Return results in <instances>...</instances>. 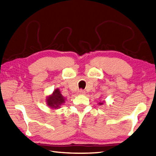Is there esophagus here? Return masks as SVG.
<instances>
[{
	"mask_svg": "<svg viewBox=\"0 0 156 156\" xmlns=\"http://www.w3.org/2000/svg\"><path fill=\"white\" fill-rule=\"evenodd\" d=\"M79 92L80 95H85L86 94V92L83 90H80Z\"/></svg>",
	"mask_w": 156,
	"mask_h": 156,
	"instance_id": "esophagus-1",
	"label": "esophagus"
}]
</instances>
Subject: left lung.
I'll return each mask as SVG.
<instances>
[{
	"mask_svg": "<svg viewBox=\"0 0 156 156\" xmlns=\"http://www.w3.org/2000/svg\"><path fill=\"white\" fill-rule=\"evenodd\" d=\"M104 102H105V101H100V102H98V105H103L104 104Z\"/></svg>",
	"mask_w": 156,
	"mask_h": 156,
	"instance_id": "left-lung-1",
	"label": "left lung"
}]
</instances>
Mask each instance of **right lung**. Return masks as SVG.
Returning a JSON list of instances; mask_svg holds the SVG:
<instances>
[{"instance_id": "right-lung-1", "label": "right lung", "mask_w": 156, "mask_h": 156, "mask_svg": "<svg viewBox=\"0 0 156 156\" xmlns=\"http://www.w3.org/2000/svg\"><path fill=\"white\" fill-rule=\"evenodd\" d=\"M66 98L64 96H62L60 89L56 88L54 89L52 93L47 96L46 98V103L47 106L52 109H58L61 108L66 102Z\"/></svg>"}]
</instances>
